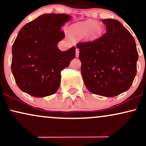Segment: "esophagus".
<instances>
[{
  "label": "esophagus",
  "instance_id": "34e87169",
  "mask_svg": "<svg viewBox=\"0 0 146 146\" xmlns=\"http://www.w3.org/2000/svg\"><path fill=\"white\" fill-rule=\"evenodd\" d=\"M79 53H80V51H79L78 48H76V49H75V56H76L77 58L79 57Z\"/></svg>",
  "mask_w": 146,
  "mask_h": 146
}]
</instances>
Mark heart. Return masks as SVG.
Here are the masks:
<instances>
[{
    "label": "heart",
    "mask_w": 146,
    "mask_h": 146,
    "mask_svg": "<svg viewBox=\"0 0 146 146\" xmlns=\"http://www.w3.org/2000/svg\"><path fill=\"white\" fill-rule=\"evenodd\" d=\"M102 27L95 21H87L76 23L70 28V33L78 38H86L89 40L98 38L102 33Z\"/></svg>",
    "instance_id": "1"
}]
</instances>
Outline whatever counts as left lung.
I'll use <instances>...</instances> for the list:
<instances>
[{
  "label": "left lung",
  "instance_id": "8db88e82",
  "mask_svg": "<svg viewBox=\"0 0 146 146\" xmlns=\"http://www.w3.org/2000/svg\"><path fill=\"white\" fill-rule=\"evenodd\" d=\"M106 32L77 44L84 82L90 93L112 98L128 90L137 74L139 55L132 34L121 23L103 19Z\"/></svg>",
  "mask_w": 146,
  "mask_h": 146
}]
</instances>
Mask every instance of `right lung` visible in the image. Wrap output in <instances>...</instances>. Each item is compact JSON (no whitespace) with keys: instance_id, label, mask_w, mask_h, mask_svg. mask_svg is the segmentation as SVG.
Returning a JSON list of instances; mask_svg holds the SVG:
<instances>
[{"instance_id":"right-lung-1","label":"right lung","mask_w":146,"mask_h":146,"mask_svg":"<svg viewBox=\"0 0 146 146\" xmlns=\"http://www.w3.org/2000/svg\"><path fill=\"white\" fill-rule=\"evenodd\" d=\"M71 18L68 14H43L20 30L12 46L11 71L23 92L44 98L58 90L61 71L75 57V47L61 51L57 46L64 38L62 27Z\"/></svg>"}]
</instances>
